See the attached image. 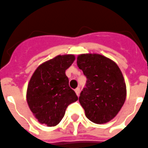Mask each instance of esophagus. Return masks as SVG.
Here are the masks:
<instances>
[{
  "mask_svg": "<svg viewBox=\"0 0 148 148\" xmlns=\"http://www.w3.org/2000/svg\"><path fill=\"white\" fill-rule=\"evenodd\" d=\"M75 93L77 94V96H79V93H80V88H77L75 90Z\"/></svg>",
  "mask_w": 148,
  "mask_h": 148,
  "instance_id": "34e87169",
  "label": "esophagus"
}]
</instances>
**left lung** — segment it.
I'll return each mask as SVG.
<instances>
[{
  "label": "left lung",
  "instance_id": "left-lung-1",
  "mask_svg": "<svg viewBox=\"0 0 148 148\" xmlns=\"http://www.w3.org/2000/svg\"><path fill=\"white\" fill-rule=\"evenodd\" d=\"M77 65L87 78L79 103L88 119L97 124L112 120L123 106L127 88L116 63L99 54H82Z\"/></svg>",
  "mask_w": 148,
  "mask_h": 148
}]
</instances>
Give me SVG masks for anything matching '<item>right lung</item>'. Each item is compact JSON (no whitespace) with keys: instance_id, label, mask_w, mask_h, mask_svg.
Here are the masks:
<instances>
[{"instance_id":"right-lung-1","label":"right lung","mask_w":148,"mask_h":148,"mask_svg":"<svg viewBox=\"0 0 148 148\" xmlns=\"http://www.w3.org/2000/svg\"><path fill=\"white\" fill-rule=\"evenodd\" d=\"M75 59L73 55H58L39 66L31 76L27 102L40 123L48 127L58 125L68 106L78 100L65 73Z\"/></svg>"}]
</instances>
